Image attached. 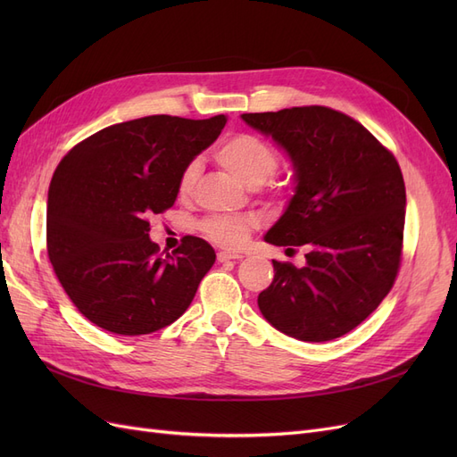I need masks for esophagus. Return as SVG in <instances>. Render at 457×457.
Returning <instances> with one entry per match:
<instances>
[{
    "mask_svg": "<svg viewBox=\"0 0 457 457\" xmlns=\"http://www.w3.org/2000/svg\"><path fill=\"white\" fill-rule=\"evenodd\" d=\"M244 255L242 253H234V252H219L217 253V259L220 261V262H227V261H238V259H242Z\"/></svg>",
    "mask_w": 457,
    "mask_h": 457,
    "instance_id": "obj_1",
    "label": "esophagus"
}]
</instances>
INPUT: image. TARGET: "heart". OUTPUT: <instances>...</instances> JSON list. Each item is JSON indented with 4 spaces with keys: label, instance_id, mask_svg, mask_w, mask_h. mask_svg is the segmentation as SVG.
Listing matches in <instances>:
<instances>
[{
    "label": "heart",
    "instance_id": "heart-1",
    "mask_svg": "<svg viewBox=\"0 0 457 457\" xmlns=\"http://www.w3.org/2000/svg\"><path fill=\"white\" fill-rule=\"evenodd\" d=\"M215 160L223 170H227L237 181L247 188H257L278 168V152L265 141L257 139L253 135H234L215 150ZM198 163L192 162L179 181L181 195H188L198 179ZM252 219L237 215H215L205 219L202 223L204 232L213 242L238 247L247 240L252 230Z\"/></svg>",
    "mask_w": 457,
    "mask_h": 457
}]
</instances>
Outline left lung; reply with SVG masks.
Listing matches in <instances>:
<instances>
[{"label":"left lung","mask_w":457,"mask_h":457,"mask_svg":"<svg viewBox=\"0 0 457 457\" xmlns=\"http://www.w3.org/2000/svg\"><path fill=\"white\" fill-rule=\"evenodd\" d=\"M278 145L294 168V196L265 234L272 245H305L301 269L272 261V284L257 305L299 341L349 334L395 284L406 188L395 156L364 126L326 106L242 114Z\"/></svg>","instance_id":"obj_1"}]
</instances>
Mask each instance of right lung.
I'll use <instances>...</instances> for the list:
<instances>
[{"instance_id": "obj_1", "label": "right lung", "mask_w": 457, "mask_h": 457, "mask_svg": "<svg viewBox=\"0 0 457 457\" xmlns=\"http://www.w3.org/2000/svg\"><path fill=\"white\" fill-rule=\"evenodd\" d=\"M225 123V114L145 116L96 131L61 160L47 198V253L87 320L118 336H143L188 309L215 250L188 237L160 257L148 217L175 204L187 165Z\"/></svg>"}]
</instances>
